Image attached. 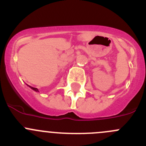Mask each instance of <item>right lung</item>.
<instances>
[{"label": "right lung", "instance_id": "obj_1", "mask_svg": "<svg viewBox=\"0 0 146 146\" xmlns=\"http://www.w3.org/2000/svg\"><path fill=\"white\" fill-rule=\"evenodd\" d=\"M28 86L29 87V88H31V89L32 90H35V92H39V90L37 89V88H33V87H31V86H29V85H28Z\"/></svg>", "mask_w": 146, "mask_h": 146}]
</instances>
